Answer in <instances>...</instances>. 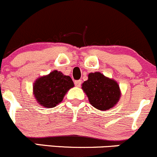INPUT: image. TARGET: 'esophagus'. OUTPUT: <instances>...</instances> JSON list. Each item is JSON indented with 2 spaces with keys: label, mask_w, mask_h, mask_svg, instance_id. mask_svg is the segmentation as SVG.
<instances>
[{
  "label": "esophagus",
  "mask_w": 157,
  "mask_h": 157,
  "mask_svg": "<svg viewBox=\"0 0 157 157\" xmlns=\"http://www.w3.org/2000/svg\"><path fill=\"white\" fill-rule=\"evenodd\" d=\"M74 83H75V86H77V87H80L81 84H82V80H75V82H74Z\"/></svg>",
  "instance_id": "obj_1"
}]
</instances>
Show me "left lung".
Instances as JSON below:
<instances>
[{
    "label": "left lung",
    "mask_w": 157,
    "mask_h": 157,
    "mask_svg": "<svg viewBox=\"0 0 157 157\" xmlns=\"http://www.w3.org/2000/svg\"><path fill=\"white\" fill-rule=\"evenodd\" d=\"M82 88L88 96L90 104L101 111L114 107L121 97L118 84L98 72L90 73Z\"/></svg>",
    "instance_id": "obj_1"
}]
</instances>
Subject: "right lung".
<instances>
[{"label": "right lung", "instance_id": "add662e5", "mask_svg": "<svg viewBox=\"0 0 157 157\" xmlns=\"http://www.w3.org/2000/svg\"><path fill=\"white\" fill-rule=\"evenodd\" d=\"M73 86L74 83L70 77L55 70L36 81L33 94L43 107L54 108L63 101L68 90Z\"/></svg>", "mask_w": 157, "mask_h": 157}]
</instances>
